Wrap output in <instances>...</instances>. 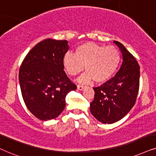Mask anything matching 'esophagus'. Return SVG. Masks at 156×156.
<instances>
[{"mask_svg":"<svg viewBox=\"0 0 156 156\" xmlns=\"http://www.w3.org/2000/svg\"><path fill=\"white\" fill-rule=\"evenodd\" d=\"M83 88H84V86H81V85H78V86H77V88H78V89L80 90L83 89Z\"/></svg>","mask_w":156,"mask_h":156,"instance_id":"1","label":"esophagus"}]
</instances>
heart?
<instances>
[{"instance_id":"1","label":"heart","mask_w":156,"mask_h":156,"mask_svg":"<svg viewBox=\"0 0 156 156\" xmlns=\"http://www.w3.org/2000/svg\"><path fill=\"white\" fill-rule=\"evenodd\" d=\"M63 66L70 76H75L85 69L87 71L79 78L80 82L106 81L114 74L120 62V53L114 46H104L86 42L76 48V53L64 55Z\"/></svg>"}]
</instances>
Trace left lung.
Here are the masks:
<instances>
[{
  "instance_id": "1",
  "label": "left lung",
  "mask_w": 156,
  "mask_h": 156,
  "mask_svg": "<svg viewBox=\"0 0 156 156\" xmlns=\"http://www.w3.org/2000/svg\"><path fill=\"white\" fill-rule=\"evenodd\" d=\"M114 42L122 55V63L114 77L101 86L94 87V99L90 110L104 124L122 119L135 105L140 86V66L122 43Z\"/></svg>"
}]
</instances>
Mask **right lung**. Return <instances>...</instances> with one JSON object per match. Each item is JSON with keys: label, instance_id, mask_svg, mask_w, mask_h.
I'll list each match as a JSON object with an SVG mask.
<instances>
[{"label": "right lung", "instance_id": "1", "mask_svg": "<svg viewBox=\"0 0 156 156\" xmlns=\"http://www.w3.org/2000/svg\"><path fill=\"white\" fill-rule=\"evenodd\" d=\"M68 41L47 39L29 51L19 69L23 101L33 115L47 121L60 115L66 107L68 93L76 86L64 71Z\"/></svg>", "mask_w": 156, "mask_h": 156}]
</instances>
